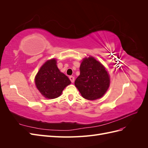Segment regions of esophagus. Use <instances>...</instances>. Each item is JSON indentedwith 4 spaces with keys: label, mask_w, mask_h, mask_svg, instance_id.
<instances>
[{
    "label": "esophagus",
    "mask_w": 148,
    "mask_h": 148,
    "mask_svg": "<svg viewBox=\"0 0 148 148\" xmlns=\"http://www.w3.org/2000/svg\"><path fill=\"white\" fill-rule=\"evenodd\" d=\"M69 78L70 79V81L71 83H73L74 81H75V78L73 77V76H70V77H69Z\"/></svg>",
    "instance_id": "obj_1"
}]
</instances>
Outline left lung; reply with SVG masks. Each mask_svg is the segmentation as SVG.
Wrapping results in <instances>:
<instances>
[{
	"instance_id": "obj_1",
	"label": "left lung",
	"mask_w": 148,
	"mask_h": 148,
	"mask_svg": "<svg viewBox=\"0 0 148 148\" xmlns=\"http://www.w3.org/2000/svg\"><path fill=\"white\" fill-rule=\"evenodd\" d=\"M80 75L75 82L82 96L86 99L101 97L110 84L109 76L104 66L92 57L85 58L79 67Z\"/></svg>"
}]
</instances>
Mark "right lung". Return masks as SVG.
<instances>
[{
    "label": "right lung",
    "mask_w": 148,
    "mask_h": 148,
    "mask_svg": "<svg viewBox=\"0 0 148 148\" xmlns=\"http://www.w3.org/2000/svg\"><path fill=\"white\" fill-rule=\"evenodd\" d=\"M35 83L38 90L44 97L54 99L60 96L64 89L71 82L57 68L56 59H51L40 69L35 77Z\"/></svg>",
    "instance_id": "right-lung-1"
}]
</instances>
